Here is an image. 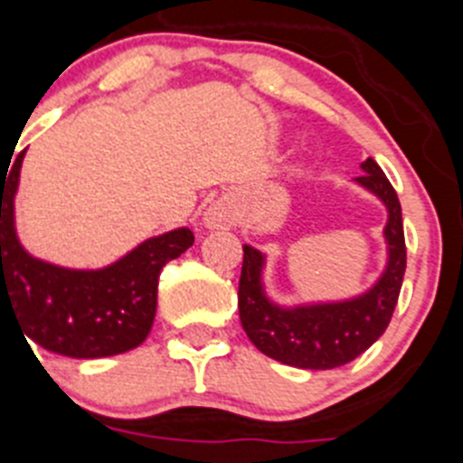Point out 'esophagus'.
<instances>
[{
  "label": "esophagus",
  "instance_id": "obj_1",
  "mask_svg": "<svg viewBox=\"0 0 463 463\" xmlns=\"http://www.w3.org/2000/svg\"><path fill=\"white\" fill-rule=\"evenodd\" d=\"M203 226L210 228V231H222V228L235 226V207L226 201V198H219V201L210 203V205L203 210Z\"/></svg>",
  "mask_w": 463,
  "mask_h": 463
}]
</instances>
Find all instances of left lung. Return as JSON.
Returning <instances> with one entry per match:
<instances>
[{"label":"left lung","mask_w":463,"mask_h":463,"mask_svg":"<svg viewBox=\"0 0 463 463\" xmlns=\"http://www.w3.org/2000/svg\"><path fill=\"white\" fill-rule=\"evenodd\" d=\"M352 183L386 207V265L370 288L345 299L280 304L267 292V253L244 244L240 319L246 335L274 361L301 370H331L354 361L386 331L407 269L404 226L397 194L379 164L368 157Z\"/></svg>","instance_id":"obj_1"}]
</instances>
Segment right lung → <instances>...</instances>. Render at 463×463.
Segmentation results:
<instances>
[{
    "label": "right lung",
    "mask_w": 463,
    "mask_h": 463,
    "mask_svg": "<svg viewBox=\"0 0 463 463\" xmlns=\"http://www.w3.org/2000/svg\"><path fill=\"white\" fill-rule=\"evenodd\" d=\"M23 159L24 150L0 173V317L11 313L29 340L61 356L105 358L139 347L153 329L159 271L187 251L194 232L183 226L148 237L98 269L32 256L15 228Z\"/></svg>",
    "instance_id": "obj_1"
}]
</instances>
